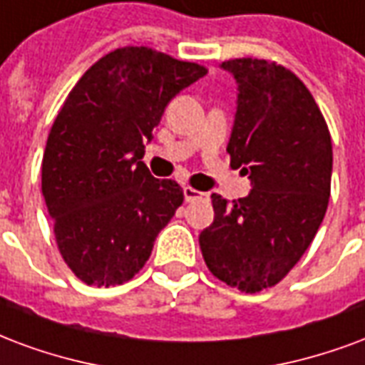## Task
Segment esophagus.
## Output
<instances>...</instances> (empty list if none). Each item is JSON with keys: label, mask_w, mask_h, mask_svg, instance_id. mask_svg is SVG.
<instances>
[{"label": "esophagus", "mask_w": 365, "mask_h": 365, "mask_svg": "<svg viewBox=\"0 0 365 365\" xmlns=\"http://www.w3.org/2000/svg\"><path fill=\"white\" fill-rule=\"evenodd\" d=\"M183 197H185V201H187V203H193V201H207V199H209L207 193L193 190V187H190V185H187V187H183Z\"/></svg>", "instance_id": "34e87169"}]
</instances>
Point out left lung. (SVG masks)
Instances as JSON below:
<instances>
[{
  "instance_id": "8db88e82",
  "label": "left lung",
  "mask_w": 365,
  "mask_h": 365,
  "mask_svg": "<svg viewBox=\"0 0 365 365\" xmlns=\"http://www.w3.org/2000/svg\"><path fill=\"white\" fill-rule=\"evenodd\" d=\"M237 83L228 155L250 175L247 197L212 193L215 220L199 236L209 271L255 294L279 284L319 230L331 195V133L312 93L274 61H222Z\"/></svg>"
}]
</instances>
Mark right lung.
Masks as SVG:
<instances>
[{
  "instance_id": "1",
  "label": "right lung",
  "mask_w": 365,
  "mask_h": 365,
  "mask_svg": "<svg viewBox=\"0 0 365 365\" xmlns=\"http://www.w3.org/2000/svg\"><path fill=\"white\" fill-rule=\"evenodd\" d=\"M205 75L199 63L125 46L86 69L63 102L46 143L42 195L59 253L85 284L133 279L183 203L174 180L143 164V143L170 100Z\"/></svg>"
}]
</instances>
